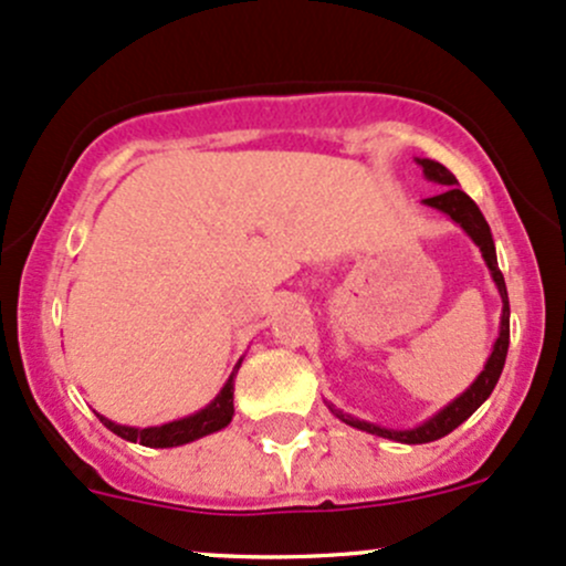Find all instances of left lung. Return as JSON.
<instances>
[{
    "instance_id": "obj_1",
    "label": "left lung",
    "mask_w": 566,
    "mask_h": 566,
    "mask_svg": "<svg viewBox=\"0 0 566 566\" xmlns=\"http://www.w3.org/2000/svg\"><path fill=\"white\" fill-rule=\"evenodd\" d=\"M416 164L424 169V177L430 179V182H438V185H443V188H446L443 192H440V196L424 198L427 207L438 209V212H443V214H449L451 220H454L457 226L462 228V231L475 241L478 250H481L483 260H486V265H489V271H492L496 290H500L502 316H500V335H496L494 349H492V354H489V359H486V365H483L481 376H478L475 381L470 384V387L457 397V400H451L449 406L440 408V411L434 413L432 419H427L424 424L413 427V430H387V427L370 424V421H359L349 413L335 411V408L331 406V411L338 416L340 421H346L349 427H357V430L378 434V438H389V440H397V443H411V446L413 443H430V440H438V438H443V434L454 432L457 427L462 424V421H468L470 416H473L478 408L483 406V400H486V397L494 392L496 381H500L502 368H505L507 344H511V303H507L505 276H502L500 265H496L494 239H492V231H489V222L483 220L481 209L475 207L473 198H470L464 190H459L457 177L449 169H446L443 164H438V160H430V158H416Z\"/></svg>"
}]
</instances>
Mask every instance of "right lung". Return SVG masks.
Here are the masks:
<instances>
[{"instance_id":"obj_1","label":"right lung","mask_w":566,"mask_h":566,"mask_svg":"<svg viewBox=\"0 0 566 566\" xmlns=\"http://www.w3.org/2000/svg\"><path fill=\"white\" fill-rule=\"evenodd\" d=\"M239 368H241V359L235 363L233 374L226 381V387L220 389V395H217L207 408L185 416V419L169 421V424H160V427H145V430H139V427L115 424V421L104 419V416H98V419H102V424L107 427V430L120 434L123 440L150 446V449H174V446L192 443V440L203 438V434H212L217 430H222V427L231 424V419H233V378H235V374H239Z\"/></svg>"}]
</instances>
